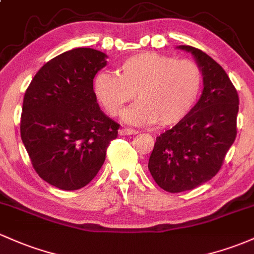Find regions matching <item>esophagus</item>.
I'll list each match as a JSON object with an SVG mask.
<instances>
[{
  "instance_id": "esophagus-1",
  "label": "esophagus",
  "mask_w": 254,
  "mask_h": 254,
  "mask_svg": "<svg viewBox=\"0 0 254 254\" xmlns=\"http://www.w3.org/2000/svg\"><path fill=\"white\" fill-rule=\"evenodd\" d=\"M138 130L135 129H132V128H127V127H124L120 129V134L121 135H132V134H137Z\"/></svg>"
}]
</instances>
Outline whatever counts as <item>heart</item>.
Instances as JSON below:
<instances>
[{
    "instance_id": "1",
    "label": "heart",
    "mask_w": 254,
    "mask_h": 254,
    "mask_svg": "<svg viewBox=\"0 0 254 254\" xmlns=\"http://www.w3.org/2000/svg\"><path fill=\"white\" fill-rule=\"evenodd\" d=\"M116 73L98 72L94 94L115 117L137 93L139 102L124 114L125 121L133 125L178 124L196 105L203 83L202 70L195 62L157 52L128 57L117 65Z\"/></svg>"
}]
</instances>
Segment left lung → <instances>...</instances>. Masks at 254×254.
Returning <instances> with one entry per match:
<instances>
[{
	"label": "left lung",
	"instance_id": "1",
	"mask_svg": "<svg viewBox=\"0 0 254 254\" xmlns=\"http://www.w3.org/2000/svg\"><path fill=\"white\" fill-rule=\"evenodd\" d=\"M190 52L203 73L201 98L187 117L156 138L149 171L156 184L168 192L195 189L222 168L235 140L239 95L222 66L202 51Z\"/></svg>",
	"mask_w": 254,
	"mask_h": 254
}]
</instances>
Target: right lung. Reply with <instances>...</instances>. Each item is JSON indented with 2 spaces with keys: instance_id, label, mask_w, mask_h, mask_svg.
<instances>
[{
  "instance_id": "obj_1",
  "label": "right lung",
  "mask_w": 254,
  "mask_h": 254,
  "mask_svg": "<svg viewBox=\"0 0 254 254\" xmlns=\"http://www.w3.org/2000/svg\"><path fill=\"white\" fill-rule=\"evenodd\" d=\"M106 54L75 48L46 63L24 95L20 135L32 167L62 190L86 187L102 168L120 125L100 110L93 91Z\"/></svg>"
}]
</instances>
